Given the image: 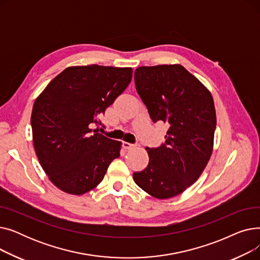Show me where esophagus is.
<instances>
[{"instance_id": "1", "label": "esophagus", "mask_w": 260, "mask_h": 260, "mask_svg": "<svg viewBox=\"0 0 260 260\" xmlns=\"http://www.w3.org/2000/svg\"><path fill=\"white\" fill-rule=\"evenodd\" d=\"M122 146H123V148H125V149H132V148L135 147V144H132V143L123 141L122 142Z\"/></svg>"}]
</instances>
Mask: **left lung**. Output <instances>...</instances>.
I'll return each instance as SVG.
<instances>
[{"label":"left lung","mask_w":260,"mask_h":260,"mask_svg":"<svg viewBox=\"0 0 260 260\" xmlns=\"http://www.w3.org/2000/svg\"><path fill=\"white\" fill-rule=\"evenodd\" d=\"M135 84L154 123H169L166 142L146 147L147 167L133 174L144 192L158 199L181 194L211 158L216 112L211 92L179 64L141 66Z\"/></svg>","instance_id":"obj_1"}]
</instances>
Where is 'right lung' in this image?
Wrapping results in <instances>:
<instances>
[{"instance_id": "obj_1", "label": "right lung", "mask_w": 260, "mask_h": 260, "mask_svg": "<svg viewBox=\"0 0 260 260\" xmlns=\"http://www.w3.org/2000/svg\"><path fill=\"white\" fill-rule=\"evenodd\" d=\"M131 67H67L36 99L32 140L41 167L61 190L82 195L104 178L121 142L91 129L131 83ZM104 127V125H102Z\"/></svg>"}]
</instances>
